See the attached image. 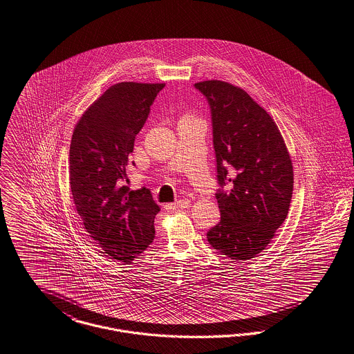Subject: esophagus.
<instances>
[{"mask_svg":"<svg viewBox=\"0 0 354 354\" xmlns=\"http://www.w3.org/2000/svg\"><path fill=\"white\" fill-rule=\"evenodd\" d=\"M190 206V200H180L177 201L176 203H173L174 209H186Z\"/></svg>","mask_w":354,"mask_h":354,"instance_id":"34e87169","label":"esophagus"}]
</instances>
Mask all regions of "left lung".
I'll use <instances>...</instances> for the list:
<instances>
[{
    "mask_svg": "<svg viewBox=\"0 0 354 354\" xmlns=\"http://www.w3.org/2000/svg\"><path fill=\"white\" fill-rule=\"evenodd\" d=\"M194 87L212 109L221 186L216 194L221 221L207 231V241L231 261H248L268 246L287 218L291 156L274 119L245 90L222 80H203Z\"/></svg>",
    "mask_w": 354,
    "mask_h": 354,
    "instance_id": "left-lung-1",
    "label": "left lung"
}]
</instances>
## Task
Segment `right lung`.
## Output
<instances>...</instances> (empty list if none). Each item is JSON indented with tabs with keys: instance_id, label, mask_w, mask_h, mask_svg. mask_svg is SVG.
I'll use <instances>...</instances> for the list:
<instances>
[{
	"instance_id": "obj_1",
	"label": "right lung",
	"mask_w": 354,
	"mask_h": 354,
	"mask_svg": "<svg viewBox=\"0 0 354 354\" xmlns=\"http://www.w3.org/2000/svg\"><path fill=\"white\" fill-rule=\"evenodd\" d=\"M164 83L122 82L79 119L70 145V186L77 214L108 257L129 264L153 242L160 206L149 189L129 190L125 167Z\"/></svg>"
}]
</instances>
